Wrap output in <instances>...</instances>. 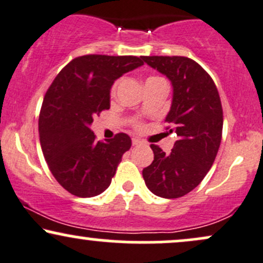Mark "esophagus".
Masks as SVG:
<instances>
[{
  "instance_id": "esophagus-1",
  "label": "esophagus",
  "mask_w": 263,
  "mask_h": 263,
  "mask_svg": "<svg viewBox=\"0 0 263 263\" xmlns=\"http://www.w3.org/2000/svg\"><path fill=\"white\" fill-rule=\"evenodd\" d=\"M141 143L142 142L140 140H137V138H134V140H132V144H134V146H140Z\"/></svg>"
}]
</instances>
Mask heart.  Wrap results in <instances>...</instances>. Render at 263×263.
Wrapping results in <instances>:
<instances>
[{
	"instance_id": "b5f03b06",
	"label": "heart",
	"mask_w": 263,
	"mask_h": 263,
	"mask_svg": "<svg viewBox=\"0 0 263 263\" xmlns=\"http://www.w3.org/2000/svg\"><path fill=\"white\" fill-rule=\"evenodd\" d=\"M158 79H162V78H159V77H151V78H148V79H147V81L158 80ZM147 81H146V83H147ZM116 89H117V81L114 84L112 87H111V95H114V93L116 92ZM132 126H134L136 129H142V128H143V123H142L141 121H138V120H134V121H132Z\"/></svg>"
}]
</instances>
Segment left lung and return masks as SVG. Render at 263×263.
I'll list each match as a JSON object with an SVG mask.
<instances>
[{
  "label": "left lung",
  "instance_id": "1",
  "mask_svg": "<svg viewBox=\"0 0 263 263\" xmlns=\"http://www.w3.org/2000/svg\"><path fill=\"white\" fill-rule=\"evenodd\" d=\"M173 85V101L165 121L177 134L170 155L151 144L155 159L142 171L146 185L158 197L188 194L206 176L222 136V106L218 87L206 71L186 57H143Z\"/></svg>",
  "mask_w": 263,
  "mask_h": 263
}]
</instances>
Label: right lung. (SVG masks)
<instances>
[{"label": "right lung", "mask_w": 263, "mask_h": 263, "mask_svg": "<svg viewBox=\"0 0 263 263\" xmlns=\"http://www.w3.org/2000/svg\"><path fill=\"white\" fill-rule=\"evenodd\" d=\"M143 57L87 54L68 63L47 90L39 114V140L49 171L70 194L91 198L110 185L131 138L117 134L96 141L95 115L110 108V89Z\"/></svg>", "instance_id": "add662e5"}]
</instances>
